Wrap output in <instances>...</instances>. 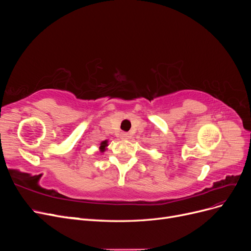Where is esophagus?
<instances>
[{"label": "esophagus", "instance_id": "obj_1", "mask_svg": "<svg viewBox=\"0 0 251 251\" xmlns=\"http://www.w3.org/2000/svg\"><path fill=\"white\" fill-rule=\"evenodd\" d=\"M120 137H121V139H127L128 138V134L127 133H121Z\"/></svg>", "mask_w": 251, "mask_h": 251}]
</instances>
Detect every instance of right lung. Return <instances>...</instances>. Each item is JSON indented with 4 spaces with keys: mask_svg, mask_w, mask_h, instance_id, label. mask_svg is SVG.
<instances>
[{
    "mask_svg": "<svg viewBox=\"0 0 251 251\" xmlns=\"http://www.w3.org/2000/svg\"><path fill=\"white\" fill-rule=\"evenodd\" d=\"M109 146L108 144V140H104V141H101L100 142V153H103V151L107 150V147Z\"/></svg>",
    "mask_w": 251,
    "mask_h": 251,
    "instance_id": "add662e5",
    "label": "right lung"
}]
</instances>
